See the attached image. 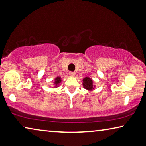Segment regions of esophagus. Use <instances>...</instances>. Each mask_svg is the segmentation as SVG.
Here are the masks:
<instances>
[{"mask_svg": "<svg viewBox=\"0 0 146 146\" xmlns=\"http://www.w3.org/2000/svg\"><path fill=\"white\" fill-rule=\"evenodd\" d=\"M69 76H70V77H74V76H75V73L73 72V71H70V72L69 73Z\"/></svg>", "mask_w": 146, "mask_h": 146, "instance_id": "esophagus-1", "label": "esophagus"}]
</instances>
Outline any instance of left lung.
<instances>
[{
	"instance_id": "left-lung-1",
	"label": "left lung",
	"mask_w": 146,
	"mask_h": 146,
	"mask_svg": "<svg viewBox=\"0 0 146 146\" xmlns=\"http://www.w3.org/2000/svg\"><path fill=\"white\" fill-rule=\"evenodd\" d=\"M83 86L85 89L88 90H93L94 86L93 85V81H92L91 78L88 77H85L83 79Z\"/></svg>"
}]
</instances>
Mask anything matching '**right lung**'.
Masks as SVG:
<instances>
[{
    "label": "right lung",
    "instance_id": "right-lung-1",
    "mask_svg": "<svg viewBox=\"0 0 146 146\" xmlns=\"http://www.w3.org/2000/svg\"><path fill=\"white\" fill-rule=\"evenodd\" d=\"M61 82V78L60 77H56L55 78V81H54V84H56V86L59 84V83H60Z\"/></svg>",
    "mask_w": 146,
    "mask_h": 146
}]
</instances>
